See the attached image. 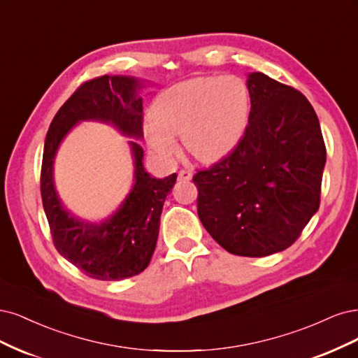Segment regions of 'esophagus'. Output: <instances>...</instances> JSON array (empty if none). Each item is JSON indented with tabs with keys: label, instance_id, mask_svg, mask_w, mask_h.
<instances>
[{
	"label": "esophagus",
	"instance_id": "obj_1",
	"mask_svg": "<svg viewBox=\"0 0 358 358\" xmlns=\"http://www.w3.org/2000/svg\"><path fill=\"white\" fill-rule=\"evenodd\" d=\"M193 178V172L189 169H181L178 172V180L180 181H190Z\"/></svg>",
	"mask_w": 358,
	"mask_h": 358
}]
</instances>
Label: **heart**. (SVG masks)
Instances as JSON below:
<instances>
[{
	"label": "heart",
	"mask_w": 358,
	"mask_h": 358,
	"mask_svg": "<svg viewBox=\"0 0 358 358\" xmlns=\"http://www.w3.org/2000/svg\"><path fill=\"white\" fill-rule=\"evenodd\" d=\"M144 123L147 145L162 159L178 155L176 135H182L187 152L202 162L232 153L244 138L251 119V94L235 76L190 78L155 98Z\"/></svg>",
	"instance_id": "1"
}]
</instances>
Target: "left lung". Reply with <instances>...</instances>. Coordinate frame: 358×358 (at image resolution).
<instances>
[{"label":"left lung","instance_id":"obj_1","mask_svg":"<svg viewBox=\"0 0 358 358\" xmlns=\"http://www.w3.org/2000/svg\"><path fill=\"white\" fill-rule=\"evenodd\" d=\"M248 129L232 153L198 171V215L226 251L264 257L290 247L320 206L326 145L309 101L250 73Z\"/></svg>","mask_w":358,"mask_h":358}]
</instances>
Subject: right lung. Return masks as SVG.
<instances>
[{
  "mask_svg": "<svg viewBox=\"0 0 358 358\" xmlns=\"http://www.w3.org/2000/svg\"><path fill=\"white\" fill-rule=\"evenodd\" d=\"M143 82L129 76H102L80 86L56 113L45 135L41 165V199L59 255L90 278L120 281L141 273L156 248L160 214L177 174L155 178L143 165ZM108 122L129 142L134 184L120 208L99 224L68 212L54 187V157L66 134L80 121Z\"/></svg>",
  "mask_w": 358,
  "mask_h": 358,
  "instance_id": "right-lung-1",
  "label": "right lung"
}]
</instances>
